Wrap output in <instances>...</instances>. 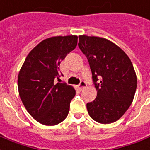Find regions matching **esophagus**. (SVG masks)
Returning a JSON list of instances; mask_svg holds the SVG:
<instances>
[{
    "instance_id": "1",
    "label": "esophagus",
    "mask_w": 150,
    "mask_h": 150,
    "mask_svg": "<svg viewBox=\"0 0 150 150\" xmlns=\"http://www.w3.org/2000/svg\"><path fill=\"white\" fill-rule=\"evenodd\" d=\"M86 86H87V84H86L84 81H81L79 85V88L81 90H82V89H84V88L86 87Z\"/></svg>"
}]
</instances>
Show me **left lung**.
I'll list each match as a JSON object with an SVG mask.
<instances>
[{"label": "left lung", "instance_id": "left-lung-1", "mask_svg": "<svg viewBox=\"0 0 150 150\" xmlns=\"http://www.w3.org/2000/svg\"><path fill=\"white\" fill-rule=\"evenodd\" d=\"M78 47L88 61L97 91L96 98L87 103L88 115L103 124L115 122L134 97L137 76L132 62L120 47L100 37L79 35Z\"/></svg>", "mask_w": 150, "mask_h": 150}]
</instances>
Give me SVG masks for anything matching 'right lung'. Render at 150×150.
<instances>
[{
	"instance_id": "right-lung-1",
	"label": "right lung",
	"mask_w": 150,
	"mask_h": 150,
	"mask_svg": "<svg viewBox=\"0 0 150 150\" xmlns=\"http://www.w3.org/2000/svg\"><path fill=\"white\" fill-rule=\"evenodd\" d=\"M77 44L76 35L54 36L44 39L31 50L18 75L20 99L28 113L47 126L60 123L69 111L76 91L59 80L61 62Z\"/></svg>"
}]
</instances>
